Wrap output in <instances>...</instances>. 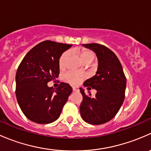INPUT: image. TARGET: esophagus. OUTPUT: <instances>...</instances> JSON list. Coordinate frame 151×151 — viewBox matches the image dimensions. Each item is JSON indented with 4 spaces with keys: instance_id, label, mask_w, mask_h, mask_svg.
I'll use <instances>...</instances> for the list:
<instances>
[{
    "instance_id": "34e87169",
    "label": "esophagus",
    "mask_w": 151,
    "mask_h": 151,
    "mask_svg": "<svg viewBox=\"0 0 151 151\" xmlns=\"http://www.w3.org/2000/svg\"><path fill=\"white\" fill-rule=\"evenodd\" d=\"M72 89H73V91H79V88H77V87L73 86Z\"/></svg>"
}]
</instances>
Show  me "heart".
Masks as SVG:
<instances>
[{"mask_svg":"<svg viewBox=\"0 0 151 151\" xmlns=\"http://www.w3.org/2000/svg\"><path fill=\"white\" fill-rule=\"evenodd\" d=\"M69 52H64L63 54L60 55V59H59V67L60 68H63L66 66V60L68 59ZM81 59L83 61L86 60H93L95 58V54L92 51L90 50H83L81 52ZM85 74L83 73L80 72V71H71L66 73L63 75V79L68 83H71L73 85L79 84L80 82L83 80L85 78Z\"/></svg>","mask_w":151,"mask_h":151,"instance_id":"obj_1","label":"heart"}]
</instances>
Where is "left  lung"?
Instances as JSON below:
<instances>
[{"mask_svg":"<svg viewBox=\"0 0 151 151\" xmlns=\"http://www.w3.org/2000/svg\"><path fill=\"white\" fill-rule=\"evenodd\" d=\"M83 47L93 50L98 58L95 75L85 80L83 85L96 90L94 97L86 95L80 88L83 99L80 110L82 118L93 125H100L112 120L119 111L125 98L126 79L120 60L115 53L104 45L87 44Z\"/></svg>","mask_w":151,"mask_h":151,"instance_id":"left-lung-1","label":"left lung"}]
</instances>
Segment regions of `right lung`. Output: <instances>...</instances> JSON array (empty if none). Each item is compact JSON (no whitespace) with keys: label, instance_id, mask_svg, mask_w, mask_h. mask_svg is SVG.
<instances>
[{"label":"right lung","instance_id":"1","mask_svg":"<svg viewBox=\"0 0 151 151\" xmlns=\"http://www.w3.org/2000/svg\"><path fill=\"white\" fill-rule=\"evenodd\" d=\"M71 46L45 41L22 59L16 74V96L21 110L30 121L47 124L60 116L72 88L60 83L55 89L47 83L58 77L60 55Z\"/></svg>","mask_w":151,"mask_h":151}]
</instances>
